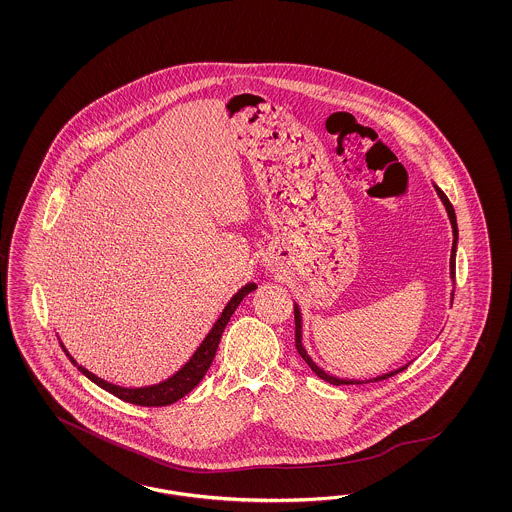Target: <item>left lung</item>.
<instances>
[{"mask_svg": "<svg viewBox=\"0 0 512 512\" xmlns=\"http://www.w3.org/2000/svg\"><path fill=\"white\" fill-rule=\"evenodd\" d=\"M435 191H437V195H439V199L443 201L445 204V210H447V214H449L450 225H452V236H454V240H452V251H450V279H452V283H454V276H456V246H458V223H456V214H454V208H452V204H450L449 199H447V195L439 189V187L434 186ZM452 296H454V291H452ZM295 345L296 351H298V355L306 360V364L310 366L311 372L315 373L317 377H321V379H325L328 383H332V385H362V383H373V381H383V379H388V377H392V375H396V373L403 372L409 364H405L402 368H398V370H394V372L383 373V375H377V377H373V379H368V381H357V379H340V377H334V375H328L325 370H321L313 360H311L310 355L306 353V349H304V345H302V315H300V308H298V304H295Z\"/></svg>", "mask_w": 512, "mask_h": 512, "instance_id": "1", "label": "left lung"}]
</instances>
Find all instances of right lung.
I'll list each match as a JSON object with an SVG mask.
<instances>
[{"label":"right lung","instance_id":"obj_1","mask_svg":"<svg viewBox=\"0 0 512 512\" xmlns=\"http://www.w3.org/2000/svg\"><path fill=\"white\" fill-rule=\"evenodd\" d=\"M257 285L255 283H246L236 295L229 300V304L223 308L221 315L217 317L216 323L210 328V332L206 334V338L202 340L201 345L197 347V351L193 353V357L187 360L186 364L171 375L169 379L150 385V387L125 388L120 385H112L109 381L97 377L95 373L88 372L86 368L78 366L77 360L69 355V351L63 347V353L69 357V360L78 368V372L84 373L90 381H93L97 387L107 390L110 394H114L116 398L124 400V402L133 403V405H144V407H163V405H171L178 402L180 398H184L193 388L197 387L202 381V377L208 372L212 360L216 357L217 345L221 340V334L225 330V326L229 323L234 310L238 308V304L242 302L244 296L249 295L251 291H255ZM62 343V341H60Z\"/></svg>","mask_w":512,"mask_h":512}]
</instances>
